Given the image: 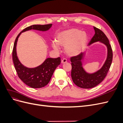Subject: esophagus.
Segmentation results:
<instances>
[{"instance_id":"obj_1","label":"esophagus","mask_w":123,"mask_h":123,"mask_svg":"<svg viewBox=\"0 0 123 123\" xmlns=\"http://www.w3.org/2000/svg\"><path fill=\"white\" fill-rule=\"evenodd\" d=\"M67 62V60L66 58H63L62 60V64H65V63Z\"/></svg>"}]
</instances>
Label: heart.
Wrapping results in <instances>:
<instances>
[{
	"label": "heart",
	"instance_id": "1",
	"mask_svg": "<svg viewBox=\"0 0 123 123\" xmlns=\"http://www.w3.org/2000/svg\"><path fill=\"white\" fill-rule=\"evenodd\" d=\"M88 37L85 32L77 29H70L62 31L57 35L56 42L51 45L55 50H59V45L65 47V53L69 56L80 54L87 45Z\"/></svg>",
	"mask_w": 123,
	"mask_h": 123
}]
</instances>
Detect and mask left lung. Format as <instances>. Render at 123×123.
<instances>
[{"label":"left lung","mask_w":123,"mask_h":123,"mask_svg":"<svg viewBox=\"0 0 123 123\" xmlns=\"http://www.w3.org/2000/svg\"><path fill=\"white\" fill-rule=\"evenodd\" d=\"M95 34L91 38L88 45L99 42L107 47V56L102 67L97 71L89 73L87 72L83 67L82 61L85 53L82 52L75 56L70 58L71 62V77L73 83L78 87L84 89L93 88L98 85L105 79L110 68L112 61V50L109 41L104 32L99 29L93 27Z\"/></svg>","instance_id":"obj_1"}]
</instances>
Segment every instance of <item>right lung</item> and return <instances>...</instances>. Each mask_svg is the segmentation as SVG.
<instances>
[{
    "instance_id": "right-lung-1",
    "label": "right lung",
    "mask_w": 123,
    "mask_h": 123,
    "mask_svg": "<svg viewBox=\"0 0 123 123\" xmlns=\"http://www.w3.org/2000/svg\"><path fill=\"white\" fill-rule=\"evenodd\" d=\"M52 24L44 25H34L25 28L22 31L15 40L12 57L15 68L19 79L28 86L33 88H40L46 86L51 79L54 71L61 64V58H47L42 64L35 68H29L24 66L19 61L17 56L16 45L18 38L21 33L30 30L46 31L51 28Z\"/></svg>"
}]
</instances>
